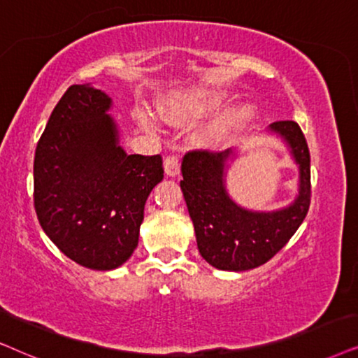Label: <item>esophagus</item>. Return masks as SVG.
Here are the masks:
<instances>
[{"instance_id": "1", "label": "esophagus", "mask_w": 358, "mask_h": 358, "mask_svg": "<svg viewBox=\"0 0 358 358\" xmlns=\"http://www.w3.org/2000/svg\"><path fill=\"white\" fill-rule=\"evenodd\" d=\"M164 169H165V173L169 176H175L180 173V160L176 155H169L166 159L164 160Z\"/></svg>"}]
</instances>
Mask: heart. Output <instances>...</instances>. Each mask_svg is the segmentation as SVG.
Masks as SVG:
<instances>
[{"instance_id":"1","label":"heart","mask_w":358,"mask_h":358,"mask_svg":"<svg viewBox=\"0 0 358 358\" xmlns=\"http://www.w3.org/2000/svg\"><path fill=\"white\" fill-rule=\"evenodd\" d=\"M226 94L219 90L194 88L182 93H173L159 103V114L162 121L173 127H189L201 121L209 114L217 111L226 103ZM137 121L145 131L157 134L159 132V121L149 109H137ZM254 117V109L249 104L226 109L217 114L211 121L204 124L194 136V142L199 147L209 150H221L227 147L245 129V126Z\"/></svg>"}]
</instances>
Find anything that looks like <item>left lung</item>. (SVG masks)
Returning <instances> with one entry per match:
<instances>
[{
	"mask_svg": "<svg viewBox=\"0 0 358 358\" xmlns=\"http://www.w3.org/2000/svg\"><path fill=\"white\" fill-rule=\"evenodd\" d=\"M270 131L287 142L299 169L298 196L276 211H250L232 201L226 189L227 160L234 152L192 150L183 157L180 182L198 250L219 270L244 271L268 262L292 239L306 217L311 203L309 149L294 121H276Z\"/></svg>",
	"mask_w": 358,
	"mask_h": 358,
	"instance_id": "obj_1",
	"label": "left lung"
}]
</instances>
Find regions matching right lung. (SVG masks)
<instances>
[{
	"mask_svg": "<svg viewBox=\"0 0 358 358\" xmlns=\"http://www.w3.org/2000/svg\"><path fill=\"white\" fill-rule=\"evenodd\" d=\"M113 99L90 85L66 90L34 157V208L62 254L92 270H114L136 250L147 198L164 180L160 155H127L108 111Z\"/></svg>",
	"mask_w": 358,
	"mask_h": 358,
	"instance_id": "add662e5",
	"label": "right lung"
}]
</instances>
